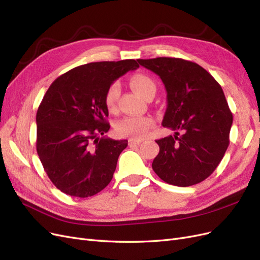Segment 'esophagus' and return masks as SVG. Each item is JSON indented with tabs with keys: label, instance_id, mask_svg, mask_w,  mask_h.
Wrapping results in <instances>:
<instances>
[{
	"label": "esophagus",
	"instance_id": "34e87169",
	"mask_svg": "<svg viewBox=\"0 0 260 260\" xmlns=\"http://www.w3.org/2000/svg\"><path fill=\"white\" fill-rule=\"evenodd\" d=\"M142 139H135V138H130L129 140H128V142H129V144H140L141 142H142Z\"/></svg>",
	"mask_w": 260,
	"mask_h": 260
}]
</instances>
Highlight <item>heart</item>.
I'll return each mask as SVG.
<instances>
[{
    "mask_svg": "<svg viewBox=\"0 0 260 260\" xmlns=\"http://www.w3.org/2000/svg\"><path fill=\"white\" fill-rule=\"evenodd\" d=\"M130 86L135 90L140 96L146 98L149 94L156 92V84L151 77L145 74L133 75L129 80ZM120 86L118 82H114L108 86L105 93L104 103L109 112H114L117 107V101L119 99ZM155 125V121L152 117L143 116H125L118 120L115 124L117 135L122 137H131L135 139H142L147 136Z\"/></svg>",
    "mask_w": 260,
    "mask_h": 260,
    "instance_id": "1",
    "label": "heart"
}]
</instances>
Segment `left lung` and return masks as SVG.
Listing matches in <instances>:
<instances>
[{"label": "left lung", "instance_id": "1", "mask_svg": "<svg viewBox=\"0 0 260 260\" xmlns=\"http://www.w3.org/2000/svg\"><path fill=\"white\" fill-rule=\"evenodd\" d=\"M158 75L167 91L162 125L175 131L156 143L155 174L177 186L198 184L208 178L229 146L233 116L222 88L196 62L175 57L139 59Z\"/></svg>", "mask_w": 260, "mask_h": 260}]
</instances>
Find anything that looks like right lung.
Returning a JSON list of instances; mask_svg holds the SVG:
<instances>
[{
  "instance_id": "right-lung-1",
  "label": "right lung",
  "mask_w": 260,
  "mask_h": 260,
  "mask_svg": "<svg viewBox=\"0 0 260 260\" xmlns=\"http://www.w3.org/2000/svg\"><path fill=\"white\" fill-rule=\"evenodd\" d=\"M138 67L135 59L89 62L59 76L46 91L37 112V152L62 193L89 198L112 181L128 141L104 137L111 128L105 93Z\"/></svg>"
}]
</instances>
